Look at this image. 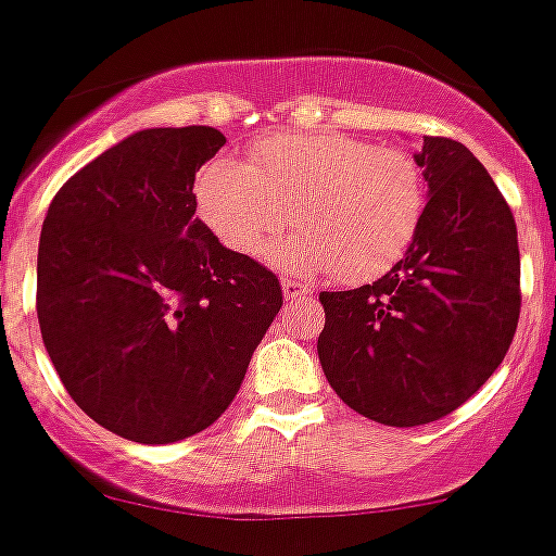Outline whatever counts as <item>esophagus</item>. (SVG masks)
Instances as JSON below:
<instances>
[{
	"label": "esophagus",
	"instance_id": "esophagus-1",
	"mask_svg": "<svg viewBox=\"0 0 556 556\" xmlns=\"http://www.w3.org/2000/svg\"><path fill=\"white\" fill-rule=\"evenodd\" d=\"M281 287H283V298H287V300H308V298H314V292H311V289L305 287V283L292 281V278H283Z\"/></svg>",
	"mask_w": 556,
	"mask_h": 556
}]
</instances>
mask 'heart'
I'll list each match as a JSON object with an SVG mask.
<instances>
[{"label": "heart", "instance_id": "obj_1", "mask_svg": "<svg viewBox=\"0 0 556 556\" xmlns=\"http://www.w3.org/2000/svg\"><path fill=\"white\" fill-rule=\"evenodd\" d=\"M195 210L229 251L251 256L292 218L267 258L346 283L393 269L417 240L428 207L420 161L401 147L349 134H275L253 141L248 163L218 155L193 182Z\"/></svg>", "mask_w": 556, "mask_h": 556}]
</instances>
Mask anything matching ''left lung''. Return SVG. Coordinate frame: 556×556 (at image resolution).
<instances>
[{"label": "left lung", "instance_id": "8db88e82", "mask_svg": "<svg viewBox=\"0 0 556 556\" xmlns=\"http://www.w3.org/2000/svg\"><path fill=\"white\" fill-rule=\"evenodd\" d=\"M428 207L417 240L379 281L321 292L316 352L338 399L384 426L440 420L478 393L510 349L521 311L516 220L462 141L417 152Z\"/></svg>", "mask_w": 556, "mask_h": 556}]
</instances>
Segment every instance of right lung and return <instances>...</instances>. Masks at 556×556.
Wrapping results in <instances>:
<instances>
[{
  "instance_id": "add662e5",
  "label": "right lung",
  "mask_w": 556,
  "mask_h": 556,
  "mask_svg": "<svg viewBox=\"0 0 556 556\" xmlns=\"http://www.w3.org/2000/svg\"><path fill=\"white\" fill-rule=\"evenodd\" d=\"M224 144L207 125L139 130L62 185L40 231L46 352L94 422L141 445L213 426L283 305L195 218V172Z\"/></svg>"
}]
</instances>
